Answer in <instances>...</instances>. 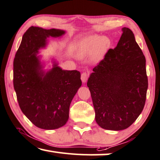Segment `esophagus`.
I'll return each instance as SVG.
<instances>
[{"label": "esophagus", "instance_id": "esophagus-1", "mask_svg": "<svg viewBox=\"0 0 160 160\" xmlns=\"http://www.w3.org/2000/svg\"><path fill=\"white\" fill-rule=\"evenodd\" d=\"M81 78H82V81L83 83L86 82V81H87L88 78V73H86V72L82 73V77H81Z\"/></svg>", "mask_w": 160, "mask_h": 160}]
</instances>
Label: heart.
<instances>
[{"mask_svg": "<svg viewBox=\"0 0 160 160\" xmlns=\"http://www.w3.org/2000/svg\"><path fill=\"white\" fill-rule=\"evenodd\" d=\"M111 41L107 36H91L85 38L78 46V54L80 57L93 53V59L99 60L110 48Z\"/></svg>", "mask_w": 160, "mask_h": 160, "instance_id": "obj_1", "label": "heart"}]
</instances>
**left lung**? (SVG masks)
I'll list each match as a JSON object with an SVG mask.
<instances>
[{
    "label": "left lung",
    "mask_w": 160,
    "mask_h": 160,
    "mask_svg": "<svg viewBox=\"0 0 160 160\" xmlns=\"http://www.w3.org/2000/svg\"><path fill=\"white\" fill-rule=\"evenodd\" d=\"M114 49L93 69L87 86L100 127L120 131L129 127L145 106L148 86L145 58L132 31L122 28Z\"/></svg>",
    "instance_id": "8db88e82"
}]
</instances>
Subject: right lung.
Here are the masks:
<instances>
[{
    "mask_svg": "<svg viewBox=\"0 0 160 160\" xmlns=\"http://www.w3.org/2000/svg\"><path fill=\"white\" fill-rule=\"evenodd\" d=\"M63 30L31 27L22 36L13 62V85L22 112L36 127L56 129L66 124L69 106L82 83L77 70H62L53 64L45 72L36 54L46 38L59 37Z\"/></svg>",
    "mask_w": 160,
    "mask_h": 160,
    "instance_id": "1",
    "label": "right lung"
}]
</instances>
